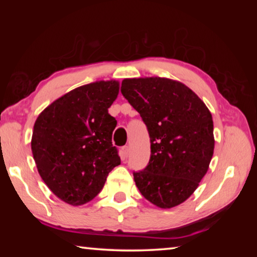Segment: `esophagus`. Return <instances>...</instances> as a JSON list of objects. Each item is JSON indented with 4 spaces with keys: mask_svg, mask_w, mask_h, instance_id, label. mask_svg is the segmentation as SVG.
Listing matches in <instances>:
<instances>
[{
    "mask_svg": "<svg viewBox=\"0 0 257 257\" xmlns=\"http://www.w3.org/2000/svg\"><path fill=\"white\" fill-rule=\"evenodd\" d=\"M121 153H122V158L125 159L128 156L129 153V147L128 146H123L122 149H121Z\"/></svg>",
    "mask_w": 257,
    "mask_h": 257,
    "instance_id": "esophagus-1",
    "label": "esophagus"
}]
</instances>
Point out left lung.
Returning a JSON list of instances; mask_svg holds the SVG:
<instances>
[{
	"label": "left lung",
	"mask_w": 257,
	"mask_h": 257,
	"mask_svg": "<svg viewBox=\"0 0 257 257\" xmlns=\"http://www.w3.org/2000/svg\"><path fill=\"white\" fill-rule=\"evenodd\" d=\"M121 93L149 129L151 159L134 173L137 188L160 208L188 199L206 175L214 152L212 114L185 84L162 77L125 78Z\"/></svg>",
	"instance_id": "left-lung-1"
}]
</instances>
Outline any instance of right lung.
Masks as SVG:
<instances>
[{
    "label": "right lung",
    "instance_id": "1",
    "mask_svg": "<svg viewBox=\"0 0 257 257\" xmlns=\"http://www.w3.org/2000/svg\"><path fill=\"white\" fill-rule=\"evenodd\" d=\"M118 80L77 87L43 110L34 124L32 152L38 173L56 197L72 206L102 190L121 163L112 145L115 119L107 108L118 97Z\"/></svg>",
    "mask_w": 257,
    "mask_h": 257
}]
</instances>
